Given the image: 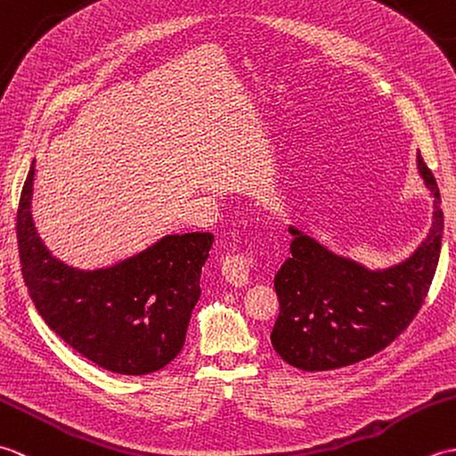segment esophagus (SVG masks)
I'll return each instance as SVG.
<instances>
[{"label":"esophagus","mask_w":456,"mask_h":456,"mask_svg":"<svg viewBox=\"0 0 456 456\" xmlns=\"http://www.w3.org/2000/svg\"><path fill=\"white\" fill-rule=\"evenodd\" d=\"M253 256L245 255V253H237V255H227L223 258L221 265V274L227 280L231 286H245L248 282L250 276V268H253Z\"/></svg>","instance_id":"esophagus-1"}]
</instances>
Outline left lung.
Returning a JSON list of instances; mask_svg holds the SVG:
<instances>
[{
	"mask_svg": "<svg viewBox=\"0 0 456 456\" xmlns=\"http://www.w3.org/2000/svg\"><path fill=\"white\" fill-rule=\"evenodd\" d=\"M418 167L435 198L433 225L400 265L368 270L289 227L292 256L274 278L280 315L270 335L288 364L317 372L364 361L388 346L418 315L439 265L443 237L437 180L421 154Z\"/></svg>",
	"mask_w": 456,
	"mask_h": 456,
	"instance_id": "8db88e82",
	"label": "left lung"
}]
</instances>
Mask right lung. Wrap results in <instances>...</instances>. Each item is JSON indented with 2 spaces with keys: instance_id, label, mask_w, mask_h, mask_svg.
Here are the masks:
<instances>
[{
  "instance_id": "obj_1",
  "label": "right lung",
  "mask_w": 456,
  "mask_h": 456,
  "mask_svg": "<svg viewBox=\"0 0 456 456\" xmlns=\"http://www.w3.org/2000/svg\"><path fill=\"white\" fill-rule=\"evenodd\" d=\"M33 178L31 167L19 200L17 245L25 286L45 323L76 353L115 374L142 376L172 362L186 341L213 235L162 237L92 273L66 266L37 235Z\"/></svg>"
}]
</instances>
